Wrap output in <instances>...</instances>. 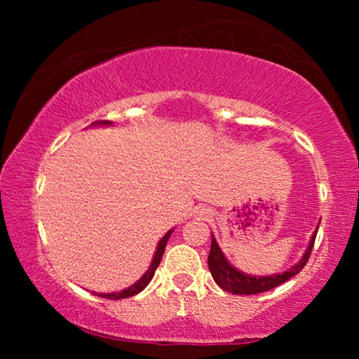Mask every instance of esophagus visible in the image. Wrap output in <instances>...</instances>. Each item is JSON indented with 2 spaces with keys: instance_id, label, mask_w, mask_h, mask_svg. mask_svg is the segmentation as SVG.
I'll return each mask as SVG.
<instances>
[{
  "instance_id": "34e87169",
  "label": "esophagus",
  "mask_w": 359,
  "mask_h": 359,
  "mask_svg": "<svg viewBox=\"0 0 359 359\" xmlns=\"http://www.w3.org/2000/svg\"><path fill=\"white\" fill-rule=\"evenodd\" d=\"M196 217L199 218V220H208V218L212 217V210L209 208H198L196 209Z\"/></svg>"
}]
</instances>
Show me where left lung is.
Returning a JSON list of instances; mask_svg holds the SVG:
<instances>
[{
  "mask_svg": "<svg viewBox=\"0 0 359 359\" xmlns=\"http://www.w3.org/2000/svg\"><path fill=\"white\" fill-rule=\"evenodd\" d=\"M315 238H317V231L313 233L307 252L304 253V257L299 263L293 267H290V269L285 271L283 274L269 276V277H252V276H247V274H244V272L236 269V267H233L228 263L226 258H224V255L220 250V247H218L217 241L212 238L210 253L208 258L210 274H212V277H214V280L217 282L218 287L223 288L224 291H228V293L245 294V296L263 293V291L272 290V288H276L277 285L287 282L288 278L294 277L297 272H301L304 269V266L307 264L309 258H311L312 248L315 244Z\"/></svg>",
  "mask_w": 359,
  "mask_h": 359,
  "instance_id": "1",
  "label": "left lung"
}]
</instances>
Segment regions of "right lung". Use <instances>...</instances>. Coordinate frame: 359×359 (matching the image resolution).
<instances>
[{"label":"right lung","instance_id":"obj_1","mask_svg":"<svg viewBox=\"0 0 359 359\" xmlns=\"http://www.w3.org/2000/svg\"><path fill=\"white\" fill-rule=\"evenodd\" d=\"M95 123H98V121H95ZM102 125H109L111 123V121H101ZM171 234H172V231H168L166 233V236L165 238H163L161 241H160V244H158V247H156V252H155V257H154V261H151V264H150V267H149V271L145 272V274L139 278V280L133 285V287H130L128 290H123V291H120V293H111V294H101V293H93V294H96V296H100V297H106V299H123V297H130V296H135V294H137L139 291H142L145 287H147V285L150 283V280L151 278H154V274H155V271H156V267H158V264H160V261H161V258H163V253H165V248H166V244H168V239L171 238Z\"/></svg>","mask_w":359,"mask_h":359}]
</instances>
